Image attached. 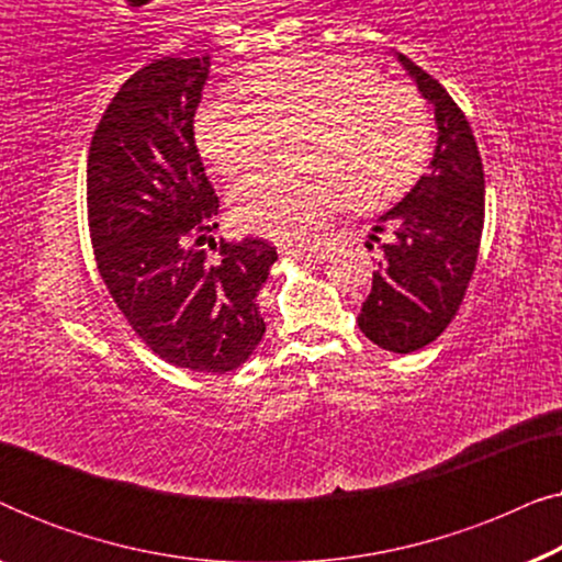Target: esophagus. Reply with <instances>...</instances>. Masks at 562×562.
Instances as JSON below:
<instances>
[{"label":"esophagus","instance_id":"1","mask_svg":"<svg viewBox=\"0 0 562 562\" xmlns=\"http://www.w3.org/2000/svg\"><path fill=\"white\" fill-rule=\"evenodd\" d=\"M281 256L283 258H291V260H312V263H319V260H325L327 256L322 250H310V248H294V245H283L281 248Z\"/></svg>","mask_w":562,"mask_h":562}]
</instances>
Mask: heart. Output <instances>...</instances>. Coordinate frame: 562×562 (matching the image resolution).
Returning <instances> with one entry per match:
<instances>
[{"mask_svg":"<svg viewBox=\"0 0 562 562\" xmlns=\"http://www.w3.org/2000/svg\"><path fill=\"white\" fill-rule=\"evenodd\" d=\"M196 112V143L225 176H248L271 156L276 133L304 127L302 173H263L229 196L245 233L299 240L350 199L381 210L419 179L432 148V117L417 91L383 81L356 58L294 53L263 60Z\"/></svg>","mask_w":562,"mask_h":562,"instance_id":"1","label":"heart"}]
</instances>
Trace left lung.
<instances>
[{"label":"left lung","instance_id":"1","mask_svg":"<svg viewBox=\"0 0 562 562\" xmlns=\"http://www.w3.org/2000/svg\"><path fill=\"white\" fill-rule=\"evenodd\" d=\"M396 56L435 106L437 148L429 171L375 222L373 233H386V243L358 327L383 350L412 352L437 340L463 304L479 260L486 187L463 110L440 81L404 53Z\"/></svg>","mask_w":562,"mask_h":562}]
</instances>
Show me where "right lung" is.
Masks as SVG:
<instances>
[{
    "label": "right lung",
    "mask_w": 562,
    "mask_h": 562,
    "mask_svg": "<svg viewBox=\"0 0 562 562\" xmlns=\"http://www.w3.org/2000/svg\"><path fill=\"white\" fill-rule=\"evenodd\" d=\"M206 76L210 56L160 58L122 83L91 137L87 212L99 276L135 335L166 363L227 373L263 340L256 296L279 252L263 237L214 243L220 199L194 140Z\"/></svg>",
    "instance_id": "1"
}]
</instances>
